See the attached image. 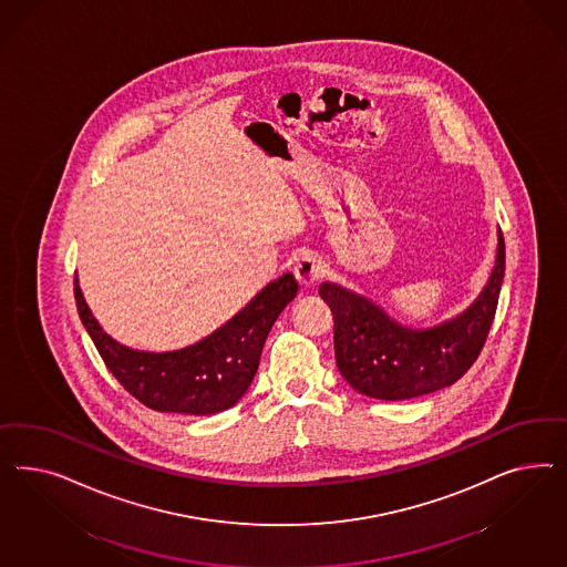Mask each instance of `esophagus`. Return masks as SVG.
Instances as JSON below:
<instances>
[{
    "label": "esophagus",
    "instance_id": "1",
    "mask_svg": "<svg viewBox=\"0 0 567 567\" xmlns=\"http://www.w3.org/2000/svg\"><path fill=\"white\" fill-rule=\"evenodd\" d=\"M292 272H295V278H297V282L301 285V287H313L322 275H324V268H322V264H320V259L313 258V256H301V258L297 259V264H295V268H292Z\"/></svg>",
    "mask_w": 567,
    "mask_h": 567
}]
</instances>
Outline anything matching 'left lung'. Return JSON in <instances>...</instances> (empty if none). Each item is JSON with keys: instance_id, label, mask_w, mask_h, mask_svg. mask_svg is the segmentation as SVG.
Returning a JSON list of instances; mask_svg holds the SVG:
<instances>
[{"instance_id": "1", "label": "left lung", "mask_w": 567, "mask_h": 567, "mask_svg": "<svg viewBox=\"0 0 567 567\" xmlns=\"http://www.w3.org/2000/svg\"><path fill=\"white\" fill-rule=\"evenodd\" d=\"M505 276V240L481 297L462 316L430 330L403 328L365 297L324 282L320 297L334 320V358L361 395L403 401L451 386L478 360L493 327Z\"/></svg>"}]
</instances>
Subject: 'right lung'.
I'll list each match as a JSON object with an SVG mask.
<instances>
[{"label": "right lung", "mask_w": 567, "mask_h": 567, "mask_svg": "<svg viewBox=\"0 0 567 567\" xmlns=\"http://www.w3.org/2000/svg\"><path fill=\"white\" fill-rule=\"evenodd\" d=\"M295 295V276H280L202 343L172 353H143L103 332L74 278L81 322L107 370L145 408L190 415L223 412L245 395L258 372L266 337Z\"/></svg>", "instance_id": "add662e5"}]
</instances>
